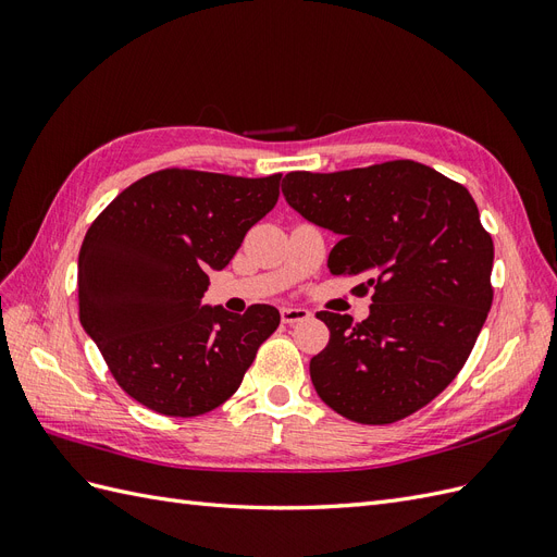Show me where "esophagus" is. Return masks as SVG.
Masks as SVG:
<instances>
[{
    "mask_svg": "<svg viewBox=\"0 0 557 557\" xmlns=\"http://www.w3.org/2000/svg\"><path fill=\"white\" fill-rule=\"evenodd\" d=\"M311 318L309 309H301V307H285L281 309V320L285 325H297V323H305V320Z\"/></svg>",
    "mask_w": 557,
    "mask_h": 557,
    "instance_id": "obj_1",
    "label": "esophagus"
}]
</instances>
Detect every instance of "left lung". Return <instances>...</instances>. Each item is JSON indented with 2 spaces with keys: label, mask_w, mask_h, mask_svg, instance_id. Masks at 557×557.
<instances>
[{
  "label": "left lung",
  "mask_w": 557,
  "mask_h": 557,
  "mask_svg": "<svg viewBox=\"0 0 557 557\" xmlns=\"http://www.w3.org/2000/svg\"><path fill=\"white\" fill-rule=\"evenodd\" d=\"M288 205L339 234L332 274L367 276L362 323L320 311L327 346L311 358L318 397L362 425L423 409L458 376L493 305L491 234L465 185L413 160L334 174L290 172Z\"/></svg>",
  "instance_id": "1"
}]
</instances>
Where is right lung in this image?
I'll list each match as a JSON object with an SVG mask.
<instances>
[{"label": "right lung", "instance_id": "1", "mask_svg": "<svg viewBox=\"0 0 557 557\" xmlns=\"http://www.w3.org/2000/svg\"><path fill=\"white\" fill-rule=\"evenodd\" d=\"M281 174L162 170L95 218L78 252V318L123 391L174 418L227 401L281 313L201 307L211 269L274 209Z\"/></svg>", "mask_w": 557, "mask_h": 557}]
</instances>
